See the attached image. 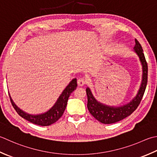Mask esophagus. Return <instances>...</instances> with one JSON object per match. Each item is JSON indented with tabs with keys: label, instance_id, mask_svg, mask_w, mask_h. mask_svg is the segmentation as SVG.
Returning a JSON list of instances; mask_svg holds the SVG:
<instances>
[{
	"label": "esophagus",
	"instance_id": "1",
	"mask_svg": "<svg viewBox=\"0 0 157 157\" xmlns=\"http://www.w3.org/2000/svg\"><path fill=\"white\" fill-rule=\"evenodd\" d=\"M86 81L84 78H79L78 79V85L79 86H83L86 84Z\"/></svg>",
	"mask_w": 157,
	"mask_h": 157
}]
</instances>
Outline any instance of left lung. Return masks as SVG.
Masks as SVG:
<instances>
[{
    "instance_id": "1",
    "label": "left lung",
    "mask_w": 157,
    "mask_h": 157,
    "mask_svg": "<svg viewBox=\"0 0 157 157\" xmlns=\"http://www.w3.org/2000/svg\"><path fill=\"white\" fill-rule=\"evenodd\" d=\"M135 41H136V45L134 47V51L138 55L142 63L143 74L140 90L136 97H134V99L131 102L121 107H112L104 105L103 103L98 102L94 99L90 88H86L88 97L87 107L88 111L95 119H97L101 123L112 124L127 118L137 108L142 101L146 88L147 82H148V64H147L144 54L143 53L142 45L136 39Z\"/></svg>"
}]
</instances>
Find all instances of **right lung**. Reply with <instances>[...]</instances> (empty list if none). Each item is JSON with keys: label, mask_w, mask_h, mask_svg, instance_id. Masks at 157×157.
Masks as SVG:
<instances>
[{"label": "right lung", "mask_w": 157, "mask_h": 157, "mask_svg": "<svg viewBox=\"0 0 157 157\" xmlns=\"http://www.w3.org/2000/svg\"><path fill=\"white\" fill-rule=\"evenodd\" d=\"M77 86H78L77 85V79L75 78L72 81H71L69 85L63 91L62 94L60 95L56 102L55 103L54 106L50 109H49L48 112L44 113L37 115L29 114V113L22 111L15 105L12 100L10 94H9L12 105L21 117L33 124L40 126H49L56 122L63 116L64 109L66 108L67 101H68L70 94L75 89H76Z\"/></svg>", "instance_id": "add662e5"}]
</instances>
